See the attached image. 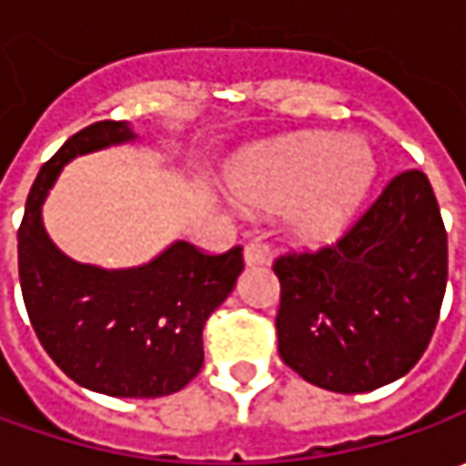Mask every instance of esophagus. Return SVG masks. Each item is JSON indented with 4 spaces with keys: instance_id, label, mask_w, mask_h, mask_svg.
Here are the masks:
<instances>
[{
    "instance_id": "esophagus-1",
    "label": "esophagus",
    "mask_w": 466,
    "mask_h": 466,
    "mask_svg": "<svg viewBox=\"0 0 466 466\" xmlns=\"http://www.w3.org/2000/svg\"><path fill=\"white\" fill-rule=\"evenodd\" d=\"M243 259H246V264H248V267H257V264H267V246H261L259 241L246 243Z\"/></svg>"
}]
</instances>
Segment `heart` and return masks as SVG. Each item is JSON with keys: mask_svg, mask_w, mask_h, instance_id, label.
Returning a JSON list of instances; mask_svg holds the SVG:
<instances>
[{"mask_svg": "<svg viewBox=\"0 0 466 466\" xmlns=\"http://www.w3.org/2000/svg\"><path fill=\"white\" fill-rule=\"evenodd\" d=\"M376 157L358 139L306 135L248 155L230 176L246 205L288 209L298 241L339 238L366 202Z\"/></svg>", "mask_w": 466, "mask_h": 466, "instance_id": "b5f03b06", "label": "heart"}]
</instances>
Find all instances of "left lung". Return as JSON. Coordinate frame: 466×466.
<instances>
[{
	"label": "left lung",
	"mask_w": 466,
	"mask_h": 466,
	"mask_svg": "<svg viewBox=\"0 0 466 466\" xmlns=\"http://www.w3.org/2000/svg\"><path fill=\"white\" fill-rule=\"evenodd\" d=\"M278 350L309 384L363 394L402 379L439 324L449 243L422 170L394 176L350 230L272 264Z\"/></svg>",
	"instance_id": "left-lung-1"
}]
</instances>
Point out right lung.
Returning a JSON list of instances; mask_svg holds the SVG:
<instances>
[{
	"label": "right lung",
	"instance_id": "1",
	"mask_svg": "<svg viewBox=\"0 0 466 466\" xmlns=\"http://www.w3.org/2000/svg\"><path fill=\"white\" fill-rule=\"evenodd\" d=\"M135 139L127 121H96L44 163L17 230L27 319L64 373L90 391L127 400L173 394L202 370V329L243 269V248L207 254L176 241L150 264L100 269L64 257L41 220L48 188L77 155Z\"/></svg>",
	"mask_w": 466,
	"mask_h": 466
}]
</instances>
